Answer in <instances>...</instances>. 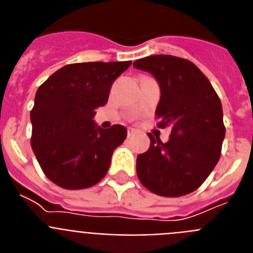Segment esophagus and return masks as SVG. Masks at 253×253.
Masks as SVG:
<instances>
[{
	"mask_svg": "<svg viewBox=\"0 0 253 253\" xmlns=\"http://www.w3.org/2000/svg\"><path fill=\"white\" fill-rule=\"evenodd\" d=\"M134 133H135V130L131 128L128 129V137H131V135H134Z\"/></svg>",
	"mask_w": 253,
	"mask_h": 253,
	"instance_id": "34e87169",
	"label": "esophagus"
}]
</instances>
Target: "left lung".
Listing matches in <instances>:
<instances>
[{
	"label": "left lung",
	"mask_w": 253,
	"mask_h": 253,
	"mask_svg": "<svg viewBox=\"0 0 253 253\" xmlns=\"http://www.w3.org/2000/svg\"><path fill=\"white\" fill-rule=\"evenodd\" d=\"M133 66L157 80V126H171L166 143L148 134L149 149L137 157L138 178L157 195H187L202 186L220 158L225 135L222 102L204 73L184 58L151 55Z\"/></svg>",
	"instance_id": "obj_1"
}]
</instances>
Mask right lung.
Returning <instances> with one entry per match:
<instances>
[{"instance_id": "obj_1", "label": "right lung", "mask_w": 253, "mask_h": 253, "mask_svg": "<svg viewBox=\"0 0 253 253\" xmlns=\"http://www.w3.org/2000/svg\"><path fill=\"white\" fill-rule=\"evenodd\" d=\"M130 64H67L38 88L30 113L31 148L51 182L68 190L87 189L106 175L126 129L119 124L102 129L93 116L106 105L113 82Z\"/></svg>"}]
</instances>
